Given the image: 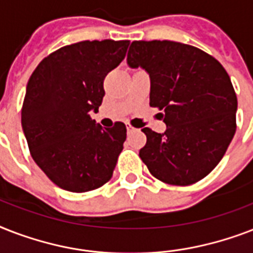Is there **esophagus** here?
<instances>
[{
	"label": "esophagus",
	"instance_id": "esophagus-1",
	"mask_svg": "<svg viewBox=\"0 0 253 253\" xmlns=\"http://www.w3.org/2000/svg\"><path fill=\"white\" fill-rule=\"evenodd\" d=\"M127 132H132V131H135V128L131 125H127Z\"/></svg>",
	"mask_w": 253,
	"mask_h": 253
}]
</instances>
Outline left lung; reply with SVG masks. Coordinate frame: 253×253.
<instances>
[{
	"label": "left lung",
	"instance_id": "8db88e82",
	"mask_svg": "<svg viewBox=\"0 0 253 253\" xmlns=\"http://www.w3.org/2000/svg\"><path fill=\"white\" fill-rule=\"evenodd\" d=\"M127 63L151 77L150 105L158 107L164 134L143 128L139 156L150 173L186 186L206 177L226 154L236 131L238 99L230 76L211 55L170 41H135Z\"/></svg>",
	"mask_w": 253,
	"mask_h": 253
}]
</instances>
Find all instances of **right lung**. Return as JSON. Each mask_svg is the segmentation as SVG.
Returning <instances> with one entry per match:
<instances>
[{
    "label": "right lung",
    "mask_w": 253,
    "mask_h": 253,
    "mask_svg": "<svg viewBox=\"0 0 253 253\" xmlns=\"http://www.w3.org/2000/svg\"><path fill=\"white\" fill-rule=\"evenodd\" d=\"M130 41H83L49 53L30 77L22 128L30 154L59 188L85 193L110 180L126 126L95 125L103 80L125 59Z\"/></svg>",
    "instance_id": "right-lung-1"
}]
</instances>
